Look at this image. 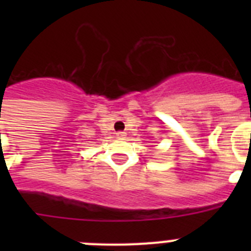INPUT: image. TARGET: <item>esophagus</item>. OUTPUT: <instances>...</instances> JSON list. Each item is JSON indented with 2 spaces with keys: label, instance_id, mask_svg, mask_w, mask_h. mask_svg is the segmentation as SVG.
I'll return each mask as SVG.
<instances>
[{
  "label": "esophagus",
  "instance_id": "34e87169",
  "mask_svg": "<svg viewBox=\"0 0 251 251\" xmlns=\"http://www.w3.org/2000/svg\"><path fill=\"white\" fill-rule=\"evenodd\" d=\"M117 136H118V137H124V136H126V133H124V132H118V133H117Z\"/></svg>",
  "mask_w": 251,
  "mask_h": 251
}]
</instances>
